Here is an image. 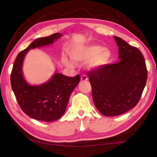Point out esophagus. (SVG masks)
<instances>
[{
    "label": "esophagus",
    "mask_w": 157,
    "mask_h": 157,
    "mask_svg": "<svg viewBox=\"0 0 157 157\" xmlns=\"http://www.w3.org/2000/svg\"><path fill=\"white\" fill-rule=\"evenodd\" d=\"M81 80L82 81H87L88 80V77L86 75H82L81 76Z\"/></svg>",
    "instance_id": "obj_1"
}]
</instances>
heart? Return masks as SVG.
<instances>
[{"label": "heart", "instance_id": "heart-1", "mask_svg": "<svg viewBox=\"0 0 157 157\" xmlns=\"http://www.w3.org/2000/svg\"><path fill=\"white\" fill-rule=\"evenodd\" d=\"M70 55L76 62L90 60L89 67L95 69L100 68L107 65L112 57L111 52L108 48H103L102 46L95 44L73 47L71 50ZM63 62L69 66H73V62L65 57L63 58Z\"/></svg>", "mask_w": 157, "mask_h": 157}]
</instances>
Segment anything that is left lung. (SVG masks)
<instances>
[{"label": "left lung", "mask_w": 157, "mask_h": 157, "mask_svg": "<svg viewBox=\"0 0 157 157\" xmlns=\"http://www.w3.org/2000/svg\"><path fill=\"white\" fill-rule=\"evenodd\" d=\"M120 62L87 71L92 98L105 116L127 112L139 102L147 78L145 61L140 50L114 36Z\"/></svg>", "instance_id": "obj_1"}]
</instances>
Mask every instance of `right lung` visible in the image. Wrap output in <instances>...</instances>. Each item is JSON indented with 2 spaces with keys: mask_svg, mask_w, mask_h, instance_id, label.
Masks as SVG:
<instances>
[{
  "mask_svg": "<svg viewBox=\"0 0 157 157\" xmlns=\"http://www.w3.org/2000/svg\"><path fill=\"white\" fill-rule=\"evenodd\" d=\"M62 36L60 33L36 39L19 52L10 76L12 89L22 111L35 120L51 122L64 113L71 93L80 81V76L68 77L55 73L48 82L39 86H30L23 77L22 65L29 50L51 44Z\"/></svg>",
  "mask_w": 157,
  "mask_h": 157,
  "instance_id": "right-lung-1",
  "label": "right lung"
}]
</instances>
